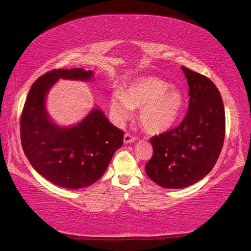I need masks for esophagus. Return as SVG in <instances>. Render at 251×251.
I'll use <instances>...</instances> for the list:
<instances>
[{
    "instance_id": "1",
    "label": "esophagus",
    "mask_w": 251,
    "mask_h": 251,
    "mask_svg": "<svg viewBox=\"0 0 251 251\" xmlns=\"http://www.w3.org/2000/svg\"><path fill=\"white\" fill-rule=\"evenodd\" d=\"M136 141V137L130 133H126L124 135V143L129 144V143H133Z\"/></svg>"
}]
</instances>
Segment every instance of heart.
<instances>
[{
	"label": "heart",
	"instance_id": "heart-1",
	"mask_svg": "<svg viewBox=\"0 0 251 251\" xmlns=\"http://www.w3.org/2000/svg\"><path fill=\"white\" fill-rule=\"evenodd\" d=\"M184 105L181 91L154 76H144L129 85L125 92L116 91L110 107L119 121L127 119L132 108L140 107V122L145 130L160 133L176 122Z\"/></svg>",
	"mask_w": 251,
	"mask_h": 251
}]
</instances>
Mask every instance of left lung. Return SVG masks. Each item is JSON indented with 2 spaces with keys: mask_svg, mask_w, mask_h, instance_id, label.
<instances>
[{
  "mask_svg": "<svg viewBox=\"0 0 251 251\" xmlns=\"http://www.w3.org/2000/svg\"><path fill=\"white\" fill-rule=\"evenodd\" d=\"M182 70L189 86L187 114L177 127L150 138L153 155L145 168L152 181L173 189L190 186L212 171L226 135L224 101L214 82Z\"/></svg>",
  "mask_w": 251,
  "mask_h": 251,
  "instance_id": "8db88e82",
  "label": "left lung"
}]
</instances>
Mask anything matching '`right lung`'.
Segmentation results:
<instances>
[{"label": "right lung", "mask_w": 251, "mask_h": 251, "mask_svg": "<svg viewBox=\"0 0 251 251\" xmlns=\"http://www.w3.org/2000/svg\"><path fill=\"white\" fill-rule=\"evenodd\" d=\"M92 75L81 68L46 72L32 85L22 111L21 140L26 158L43 178L61 187L78 189L95 183L123 145V130L101 109H92L73 127L53 124L46 113V94L59 78L89 80Z\"/></svg>", "instance_id": "obj_1"}]
</instances>
